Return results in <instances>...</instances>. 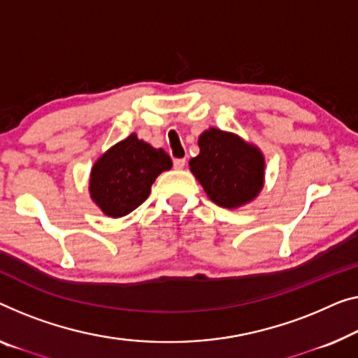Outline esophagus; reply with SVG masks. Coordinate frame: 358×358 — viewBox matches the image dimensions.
<instances>
[{
	"instance_id": "1",
	"label": "esophagus",
	"mask_w": 358,
	"mask_h": 358,
	"mask_svg": "<svg viewBox=\"0 0 358 358\" xmlns=\"http://www.w3.org/2000/svg\"><path fill=\"white\" fill-rule=\"evenodd\" d=\"M185 165H186V161H185V159H175V161H173V167L177 169V170L185 169Z\"/></svg>"
}]
</instances>
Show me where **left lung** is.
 I'll return each instance as SVG.
<instances>
[{
	"label": "left lung",
	"instance_id": "obj_1",
	"mask_svg": "<svg viewBox=\"0 0 358 358\" xmlns=\"http://www.w3.org/2000/svg\"><path fill=\"white\" fill-rule=\"evenodd\" d=\"M197 145L199 154L189 161V170L210 201L238 209L259 196L265 181V156L257 146L213 127L201 133Z\"/></svg>",
	"mask_w": 358,
	"mask_h": 358
}]
</instances>
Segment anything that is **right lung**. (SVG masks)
I'll list each match as a JSON object with an SVG mask.
<instances>
[{
  "label": "right lung",
  "instance_id": "obj_1",
  "mask_svg": "<svg viewBox=\"0 0 358 358\" xmlns=\"http://www.w3.org/2000/svg\"><path fill=\"white\" fill-rule=\"evenodd\" d=\"M170 169L172 159L164 149L152 148L131 133L94 162L90 197L104 215L120 218L143 204L156 178Z\"/></svg>",
  "mask_w": 358,
  "mask_h": 358
}]
</instances>
